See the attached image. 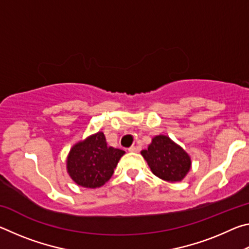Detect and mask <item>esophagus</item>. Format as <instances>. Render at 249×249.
<instances>
[{
    "mask_svg": "<svg viewBox=\"0 0 249 249\" xmlns=\"http://www.w3.org/2000/svg\"><path fill=\"white\" fill-rule=\"evenodd\" d=\"M141 150V147L140 146H132L128 148V151L130 153H137V151Z\"/></svg>",
    "mask_w": 249,
    "mask_h": 249,
    "instance_id": "1",
    "label": "esophagus"
}]
</instances>
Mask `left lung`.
I'll return each instance as SVG.
<instances>
[{
	"label": "left lung",
	"mask_w": 249,
	"mask_h": 249,
	"mask_svg": "<svg viewBox=\"0 0 249 249\" xmlns=\"http://www.w3.org/2000/svg\"><path fill=\"white\" fill-rule=\"evenodd\" d=\"M142 155L153 174L169 182L182 180L191 167L189 155L163 135L154 137L148 149L142 150Z\"/></svg>",
	"instance_id": "obj_1"
}]
</instances>
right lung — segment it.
Here are the masks:
<instances>
[{
	"label": "right lung",
	"instance_id": "1",
	"mask_svg": "<svg viewBox=\"0 0 249 249\" xmlns=\"http://www.w3.org/2000/svg\"><path fill=\"white\" fill-rule=\"evenodd\" d=\"M124 150L107 146L103 133H96L75 144L67 160V169L75 183L99 188L111 178Z\"/></svg>",
	"mask_w": 249,
	"mask_h": 249
}]
</instances>
